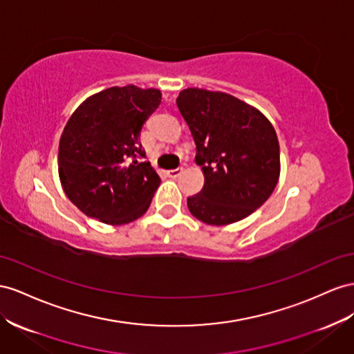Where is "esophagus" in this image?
I'll return each mask as SVG.
<instances>
[{"instance_id":"1","label":"esophagus","mask_w":354,"mask_h":354,"mask_svg":"<svg viewBox=\"0 0 354 354\" xmlns=\"http://www.w3.org/2000/svg\"><path fill=\"white\" fill-rule=\"evenodd\" d=\"M181 173H183V168H176V169H169L167 174L171 178H177L178 176H181Z\"/></svg>"}]
</instances>
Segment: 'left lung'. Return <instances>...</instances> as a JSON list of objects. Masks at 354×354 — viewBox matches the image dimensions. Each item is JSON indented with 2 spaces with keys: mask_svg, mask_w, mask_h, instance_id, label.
<instances>
[{
  "mask_svg": "<svg viewBox=\"0 0 354 354\" xmlns=\"http://www.w3.org/2000/svg\"><path fill=\"white\" fill-rule=\"evenodd\" d=\"M177 107L192 132L196 164L205 177L187 198L189 212L207 225L250 216L272 194L280 176V146L271 122L223 92L181 91Z\"/></svg>",
  "mask_w": 354,
  "mask_h": 354,
  "instance_id": "left-lung-1",
  "label": "left lung"
}]
</instances>
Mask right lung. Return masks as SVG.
<instances>
[{
	"label": "right lung",
	"instance_id": "add662e5",
	"mask_svg": "<svg viewBox=\"0 0 354 354\" xmlns=\"http://www.w3.org/2000/svg\"><path fill=\"white\" fill-rule=\"evenodd\" d=\"M158 89L128 84L83 101L59 140L65 195L88 217L125 225L147 212L160 178L145 162L140 133L160 104Z\"/></svg>",
	"mask_w": 354,
	"mask_h": 354
}]
</instances>
